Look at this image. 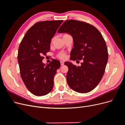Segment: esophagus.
<instances>
[{"mask_svg":"<svg viewBox=\"0 0 125 125\" xmlns=\"http://www.w3.org/2000/svg\"><path fill=\"white\" fill-rule=\"evenodd\" d=\"M60 65H61V66H63L64 65V62L62 61H60Z\"/></svg>","mask_w":125,"mask_h":125,"instance_id":"1","label":"esophagus"}]
</instances>
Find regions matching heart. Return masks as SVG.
<instances>
[{"instance_id":"obj_1","label":"heart","mask_w":125,"mask_h":125,"mask_svg":"<svg viewBox=\"0 0 125 125\" xmlns=\"http://www.w3.org/2000/svg\"><path fill=\"white\" fill-rule=\"evenodd\" d=\"M57 57L60 59H63L66 58V53H65V52H59V53L58 54Z\"/></svg>"}]
</instances>
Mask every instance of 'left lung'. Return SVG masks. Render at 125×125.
<instances>
[{"label": "left lung", "mask_w": 125, "mask_h": 125, "mask_svg": "<svg viewBox=\"0 0 125 125\" xmlns=\"http://www.w3.org/2000/svg\"><path fill=\"white\" fill-rule=\"evenodd\" d=\"M57 32L68 33L73 37L74 48L70 52V59H82L80 66L65 62L68 67V84L79 93L91 91L101 81L108 61L107 48L103 37L94 26L75 20L64 22Z\"/></svg>", "instance_id": "8db88e82"}]
</instances>
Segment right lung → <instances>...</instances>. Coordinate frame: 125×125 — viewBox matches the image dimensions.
Returning a JSON list of instances; mask_svg holds the SVG:
<instances>
[{
    "label": "right lung",
    "mask_w": 125,
    "mask_h": 125,
    "mask_svg": "<svg viewBox=\"0 0 125 125\" xmlns=\"http://www.w3.org/2000/svg\"><path fill=\"white\" fill-rule=\"evenodd\" d=\"M63 20L38 22L26 32L19 47L18 60L21 78L26 88L37 96L50 93L60 62L53 59L47 65L44 56L50 50L51 40Z\"/></svg>",
    "instance_id": "1"
}]
</instances>
